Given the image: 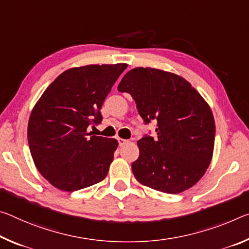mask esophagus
Returning a JSON list of instances; mask_svg holds the SVG:
<instances>
[{
  "label": "esophagus",
  "instance_id": "1",
  "mask_svg": "<svg viewBox=\"0 0 249 249\" xmlns=\"http://www.w3.org/2000/svg\"><path fill=\"white\" fill-rule=\"evenodd\" d=\"M117 141H118V144H120V146H123V145H125L126 143H127V140H124V139H121V137H118L117 139Z\"/></svg>",
  "mask_w": 249,
  "mask_h": 249
}]
</instances>
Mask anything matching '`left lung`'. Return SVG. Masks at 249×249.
I'll list each match as a JSON object with an SVG mask.
<instances>
[{
	"label": "left lung",
	"instance_id": "1",
	"mask_svg": "<svg viewBox=\"0 0 249 249\" xmlns=\"http://www.w3.org/2000/svg\"><path fill=\"white\" fill-rule=\"evenodd\" d=\"M120 92L129 93L146 124L157 122V137L137 142L140 156L132 163L139 183L167 194L191 188L210 166L215 144L211 106L179 75L136 68L124 75Z\"/></svg>",
	"mask_w": 249,
	"mask_h": 249
}]
</instances>
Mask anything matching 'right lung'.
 <instances>
[{"label":"right lung","instance_id":"obj_1","mask_svg":"<svg viewBox=\"0 0 249 249\" xmlns=\"http://www.w3.org/2000/svg\"><path fill=\"white\" fill-rule=\"evenodd\" d=\"M126 68L118 63L66 70L34 105L27 124L30 152L54 187L78 191L107 175L118 142L92 135L88 128L102 121L103 102Z\"/></svg>","mask_w":249,"mask_h":249}]
</instances>
